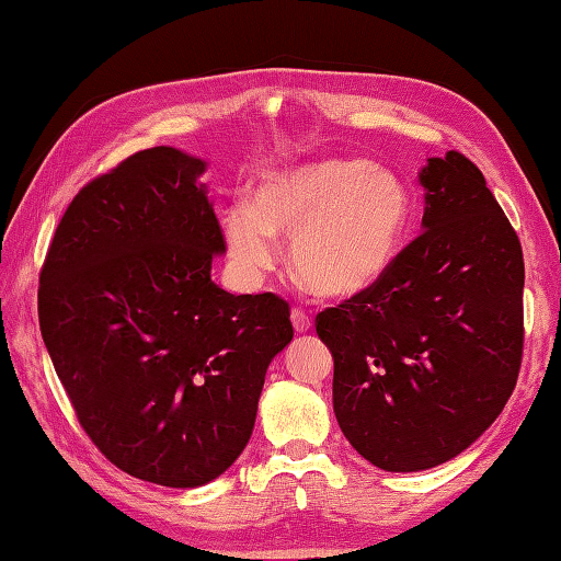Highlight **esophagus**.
I'll return each mask as SVG.
<instances>
[{
	"instance_id": "34e87169",
	"label": "esophagus",
	"mask_w": 561,
	"mask_h": 561,
	"mask_svg": "<svg viewBox=\"0 0 561 561\" xmlns=\"http://www.w3.org/2000/svg\"><path fill=\"white\" fill-rule=\"evenodd\" d=\"M291 323H294L296 332H308V330H311V325H313V320H311V316L304 311V308H294V311H291Z\"/></svg>"
}]
</instances>
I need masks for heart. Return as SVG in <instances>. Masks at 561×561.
<instances>
[{
	"label": "heart",
	"instance_id": "1",
	"mask_svg": "<svg viewBox=\"0 0 561 561\" xmlns=\"http://www.w3.org/2000/svg\"><path fill=\"white\" fill-rule=\"evenodd\" d=\"M412 202L396 173L366 159H325L270 173L253 207L224 214L236 270L255 279L277 262L289 238L291 270L306 289L350 299L390 270L410 226Z\"/></svg>",
	"mask_w": 561,
	"mask_h": 561
}]
</instances>
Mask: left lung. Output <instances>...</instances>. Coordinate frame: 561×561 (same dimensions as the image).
Wrapping results in <instances>:
<instances>
[{
	"mask_svg": "<svg viewBox=\"0 0 561 561\" xmlns=\"http://www.w3.org/2000/svg\"><path fill=\"white\" fill-rule=\"evenodd\" d=\"M420 183L424 231L371 289L316 316L342 434L388 472L436 468L480 438L523 356V250L482 171L448 151Z\"/></svg>",
	"mask_w": 561,
	"mask_h": 561,
	"instance_id": "obj_1",
	"label": "left lung"
}]
</instances>
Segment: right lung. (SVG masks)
<instances>
[{
    "instance_id": "right-lung-1",
    "label": "right lung",
    "mask_w": 561,
    "mask_h": 561,
    "mask_svg": "<svg viewBox=\"0 0 561 561\" xmlns=\"http://www.w3.org/2000/svg\"><path fill=\"white\" fill-rule=\"evenodd\" d=\"M173 147L137 151L71 199L41 270L38 320L83 432L115 468L199 486L241 456L289 304L211 282L224 231Z\"/></svg>"
}]
</instances>
